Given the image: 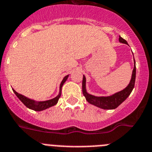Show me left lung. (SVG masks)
<instances>
[{
	"instance_id": "left-lung-1",
	"label": "left lung",
	"mask_w": 152,
	"mask_h": 152,
	"mask_svg": "<svg viewBox=\"0 0 152 152\" xmlns=\"http://www.w3.org/2000/svg\"><path fill=\"white\" fill-rule=\"evenodd\" d=\"M118 40L120 43L128 44L127 41L121 37H119ZM135 76H136V66H135V61L134 59V69L132 70L131 80L129 82V85L125 87V89L108 96H96L94 95L89 94L86 90V79L83 75V93L86 101L96 107L102 109H115L118 107V105H121L129 97V95L131 94L132 91L134 89Z\"/></svg>"
}]
</instances>
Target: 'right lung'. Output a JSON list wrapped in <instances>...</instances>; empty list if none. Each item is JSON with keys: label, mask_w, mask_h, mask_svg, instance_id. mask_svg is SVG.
Wrapping results in <instances>:
<instances>
[{"label": "right lung", "mask_w": 152, "mask_h": 152, "mask_svg": "<svg viewBox=\"0 0 152 152\" xmlns=\"http://www.w3.org/2000/svg\"><path fill=\"white\" fill-rule=\"evenodd\" d=\"M69 77V75L66 76L65 77L63 78V80H62L61 83L60 85V91H59V94L53 99H51L46 100V101H35L34 99H29L26 96H24L23 95H21L20 93H18V92H16L14 89L13 91L15 93V95L18 96V98L23 103V105H26V107H27L28 109H32L34 111H43L45 109H49V108L52 107L53 105H56L58 102V100L60 99V96H61V91H62V87H63V84L65 83V82L66 81L67 79Z\"/></svg>", "instance_id": "obj_1"}]
</instances>
